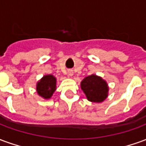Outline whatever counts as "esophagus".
<instances>
[{"label":"esophagus","instance_id":"34e87169","mask_svg":"<svg viewBox=\"0 0 146 146\" xmlns=\"http://www.w3.org/2000/svg\"><path fill=\"white\" fill-rule=\"evenodd\" d=\"M68 75L70 76H72L73 75V71H69L68 72Z\"/></svg>","mask_w":146,"mask_h":146}]
</instances>
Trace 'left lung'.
<instances>
[{
	"mask_svg": "<svg viewBox=\"0 0 146 146\" xmlns=\"http://www.w3.org/2000/svg\"><path fill=\"white\" fill-rule=\"evenodd\" d=\"M80 88L90 102H102L108 97L109 87L107 83L102 77L95 74L83 80L80 83Z\"/></svg>",
	"mask_w": 146,
	"mask_h": 146,
	"instance_id": "8db88e82",
	"label": "left lung"
}]
</instances>
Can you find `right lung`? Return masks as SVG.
Wrapping results in <instances>:
<instances>
[{
	"label": "right lung",
	"instance_id": "1",
	"mask_svg": "<svg viewBox=\"0 0 146 146\" xmlns=\"http://www.w3.org/2000/svg\"><path fill=\"white\" fill-rule=\"evenodd\" d=\"M56 90V78L53 75H45L36 84V92L45 99L50 98Z\"/></svg>",
	"mask_w": 146,
	"mask_h": 146
}]
</instances>
